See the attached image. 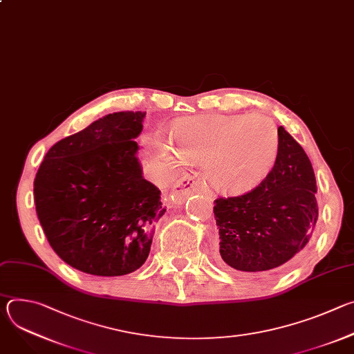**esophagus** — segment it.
<instances>
[{
  "label": "esophagus",
  "mask_w": 354,
  "mask_h": 354,
  "mask_svg": "<svg viewBox=\"0 0 354 354\" xmlns=\"http://www.w3.org/2000/svg\"><path fill=\"white\" fill-rule=\"evenodd\" d=\"M201 192V186L194 180L193 176H185L180 180L176 182V185L172 189V197L175 201H183L187 196Z\"/></svg>",
  "instance_id": "esophagus-1"
}]
</instances>
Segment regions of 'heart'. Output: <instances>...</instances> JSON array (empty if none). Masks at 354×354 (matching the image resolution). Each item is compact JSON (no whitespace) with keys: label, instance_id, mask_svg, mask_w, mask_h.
I'll list each match as a JSON object with an SVG mask.
<instances>
[{"label":"heart","instance_id":"heart-1","mask_svg":"<svg viewBox=\"0 0 354 354\" xmlns=\"http://www.w3.org/2000/svg\"><path fill=\"white\" fill-rule=\"evenodd\" d=\"M172 141L180 158L203 161L209 185L227 194L257 187L272 171L279 153V133L265 116L218 115L180 119L172 129ZM164 153L178 161L174 149Z\"/></svg>","mask_w":354,"mask_h":354}]
</instances>
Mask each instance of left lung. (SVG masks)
<instances>
[{
	"label": "left lung",
	"mask_w": 354,
	"mask_h": 354,
	"mask_svg": "<svg viewBox=\"0 0 354 354\" xmlns=\"http://www.w3.org/2000/svg\"><path fill=\"white\" fill-rule=\"evenodd\" d=\"M269 175L252 190L214 201L220 263L239 272L279 268L307 246L318 220L310 158L284 130Z\"/></svg>",
	"instance_id": "8db88e82"
}]
</instances>
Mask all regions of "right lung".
I'll return each instance as SVG.
<instances>
[{"mask_svg":"<svg viewBox=\"0 0 354 354\" xmlns=\"http://www.w3.org/2000/svg\"><path fill=\"white\" fill-rule=\"evenodd\" d=\"M144 112H119L47 151L33 182L37 218L56 254L95 276H123L147 261L161 190L142 178L134 138Z\"/></svg>","mask_w":354,"mask_h":354,"instance_id":"add662e5","label":"right lung"}]
</instances>
